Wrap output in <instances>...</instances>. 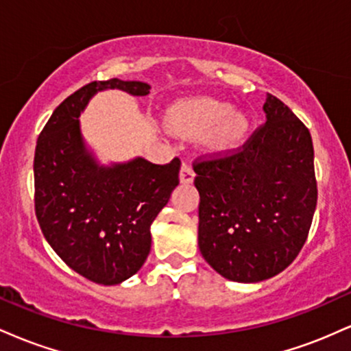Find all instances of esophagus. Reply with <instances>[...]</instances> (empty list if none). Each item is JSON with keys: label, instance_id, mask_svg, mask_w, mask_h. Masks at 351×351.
Listing matches in <instances>:
<instances>
[{"label": "esophagus", "instance_id": "34e87169", "mask_svg": "<svg viewBox=\"0 0 351 351\" xmlns=\"http://www.w3.org/2000/svg\"><path fill=\"white\" fill-rule=\"evenodd\" d=\"M193 180H195V171H193L191 165L184 162L181 165V171H180V181L184 184H189L193 183Z\"/></svg>", "mask_w": 351, "mask_h": 351}]
</instances>
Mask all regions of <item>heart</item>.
I'll list each match as a JSON object with an SVG mask.
<instances>
[{"instance_id": "obj_1", "label": "heart", "mask_w": 351, "mask_h": 351, "mask_svg": "<svg viewBox=\"0 0 351 351\" xmlns=\"http://www.w3.org/2000/svg\"><path fill=\"white\" fill-rule=\"evenodd\" d=\"M167 123L176 135L203 134L208 148L216 152L234 148L249 130L247 119L231 106L209 97H193L176 102L167 114Z\"/></svg>"}]
</instances>
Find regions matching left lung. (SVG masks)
Segmentation results:
<instances>
[{"instance_id":"8db88e82","label":"left lung","mask_w":351,"mask_h":351,"mask_svg":"<svg viewBox=\"0 0 351 351\" xmlns=\"http://www.w3.org/2000/svg\"><path fill=\"white\" fill-rule=\"evenodd\" d=\"M264 112L265 123L236 153L195 163L199 251L217 274L244 284L292 264L317 206L308 128L271 94Z\"/></svg>"}]
</instances>
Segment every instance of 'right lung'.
<instances>
[{"label":"right lung","instance_id":"obj_1","mask_svg":"<svg viewBox=\"0 0 351 351\" xmlns=\"http://www.w3.org/2000/svg\"><path fill=\"white\" fill-rule=\"evenodd\" d=\"M150 94L140 80H95L52 112L34 153L36 217L46 241L72 271L115 285L140 271L152 247L150 226L178 186L180 165L136 156L100 165L87 148L79 117L100 90Z\"/></svg>","mask_w":351,"mask_h":351}]
</instances>
